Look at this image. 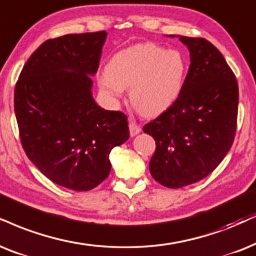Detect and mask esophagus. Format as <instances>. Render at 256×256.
<instances>
[{"instance_id": "esophagus-1", "label": "esophagus", "mask_w": 256, "mask_h": 256, "mask_svg": "<svg viewBox=\"0 0 256 256\" xmlns=\"http://www.w3.org/2000/svg\"><path fill=\"white\" fill-rule=\"evenodd\" d=\"M128 128H130V134L134 137V136L138 134L139 132H140V128H139V125L136 124L134 122H131L130 124H128Z\"/></svg>"}]
</instances>
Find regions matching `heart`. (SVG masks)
Masks as SVG:
<instances>
[{"label":"heart","mask_w":256,"mask_h":256,"mask_svg":"<svg viewBox=\"0 0 256 256\" xmlns=\"http://www.w3.org/2000/svg\"><path fill=\"white\" fill-rule=\"evenodd\" d=\"M186 64L178 50L139 44L116 53L98 78L106 96L119 98L130 90V102L140 114L154 117L174 104L183 90Z\"/></svg>","instance_id":"1"}]
</instances>
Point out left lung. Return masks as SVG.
Returning a JSON list of instances; mask_svg holds the SVG:
<instances>
[{
  "mask_svg": "<svg viewBox=\"0 0 256 256\" xmlns=\"http://www.w3.org/2000/svg\"><path fill=\"white\" fill-rule=\"evenodd\" d=\"M180 40L192 60L182 92L143 128L156 142L151 176L171 189L198 182L218 168L234 142L238 108V80L221 52L203 38Z\"/></svg>",
  "mask_w": 256,
  "mask_h": 256,
  "instance_id": "8db88e82",
  "label": "left lung"
}]
</instances>
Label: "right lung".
<instances>
[{"label":"right lung","instance_id":"right-lung-1","mask_svg":"<svg viewBox=\"0 0 256 256\" xmlns=\"http://www.w3.org/2000/svg\"><path fill=\"white\" fill-rule=\"evenodd\" d=\"M106 35L102 30L44 41L15 85L26 154L48 180L76 192L108 178L110 152L130 137L124 113L102 108L90 93Z\"/></svg>","mask_w":256,"mask_h":256}]
</instances>
